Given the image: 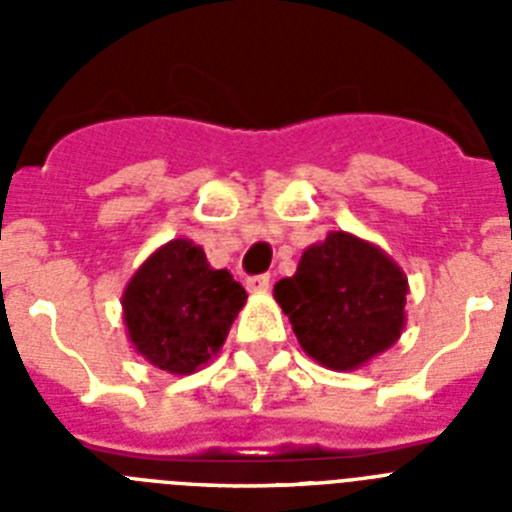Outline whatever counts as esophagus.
Returning <instances> with one entry per match:
<instances>
[{
  "instance_id": "1",
  "label": "esophagus",
  "mask_w": 512,
  "mask_h": 512,
  "mask_svg": "<svg viewBox=\"0 0 512 512\" xmlns=\"http://www.w3.org/2000/svg\"><path fill=\"white\" fill-rule=\"evenodd\" d=\"M246 289L248 292H269V277H266V274H259V277H248Z\"/></svg>"
}]
</instances>
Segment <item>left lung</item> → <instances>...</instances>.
Instances as JSON below:
<instances>
[{
	"instance_id": "1",
	"label": "left lung",
	"mask_w": 512,
	"mask_h": 512,
	"mask_svg": "<svg viewBox=\"0 0 512 512\" xmlns=\"http://www.w3.org/2000/svg\"><path fill=\"white\" fill-rule=\"evenodd\" d=\"M408 277L390 253L346 230L312 243L292 277L274 284L302 351L333 372H354L400 341Z\"/></svg>"
}]
</instances>
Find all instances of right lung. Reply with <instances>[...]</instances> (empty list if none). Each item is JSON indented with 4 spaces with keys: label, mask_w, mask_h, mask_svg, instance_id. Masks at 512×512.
<instances>
[{
    "label": "right lung",
    "mask_w": 512,
    "mask_h": 512,
    "mask_svg": "<svg viewBox=\"0 0 512 512\" xmlns=\"http://www.w3.org/2000/svg\"><path fill=\"white\" fill-rule=\"evenodd\" d=\"M246 289L212 269L189 238L158 246L122 289V323L133 351L161 372H197L220 354Z\"/></svg>",
    "instance_id": "obj_1"
}]
</instances>
